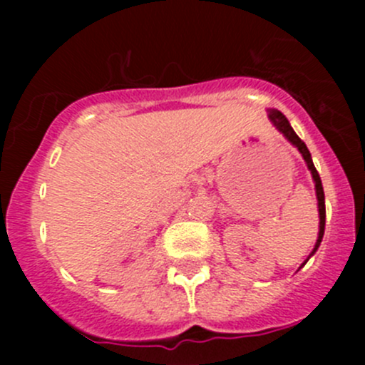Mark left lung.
Returning <instances> with one entry per match:
<instances>
[{
    "instance_id": "left-lung-1",
    "label": "left lung",
    "mask_w": 365,
    "mask_h": 365,
    "mask_svg": "<svg viewBox=\"0 0 365 365\" xmlns=\"http://www.w3.org/2000/svg\"><path fill=\"white\" fill-rule=\"evenodd\" d=\"M268 116H270L272 123L275 125V127L279 128V132H282V134L286 135V139H288L292 145H295L298 148V152L302 153V157H304V160L307 162V168L311 169L312 173V178H314V183H316V196H318V210H319V233H318V240H316V245L314 249H312V252L309 254V257L312 256L316 251H318L319 244H322V238H323V233H325V194H323V185H322V178H319L318 171H316L314 164H312V159H311V153H309L307 146H305V143L302 141L300 138L295 134V130L292 128V125H289L288 118L284 116L281 111H277V109H270L268 111ZM307 257V259H309Z\"/></svg>"
}]
</instances>
